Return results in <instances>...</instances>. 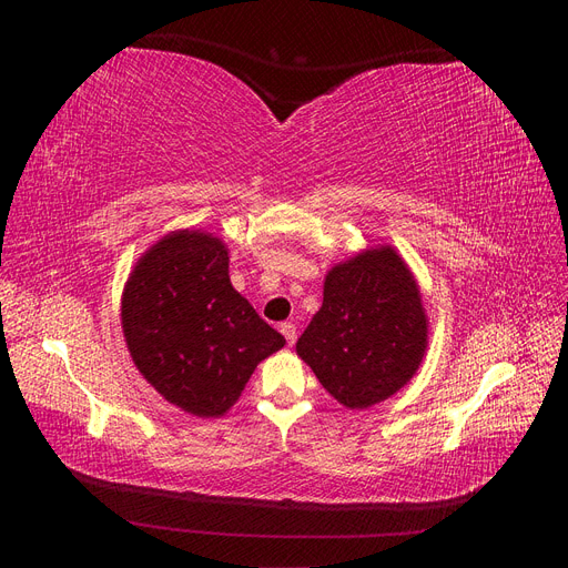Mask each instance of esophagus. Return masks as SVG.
Here are the masks:
<instances>
[{
	"label": "esophagus",
	"instance_id": "esophagus-1",
	"mask_svg": "<svg viewBox=\"0 0 568 568\" xmlns=\"http://www.w3.org/2000/svg\"><path fill=\"white\" fill-rule=\"evenodd\" d=\"M280 332L284 334V338H286V343H288V346H294V343H296V338H298V332H296V324H291V322H284V324H280Z\"/></svg>",
	"mask_w": 568,
	"mask_h": 568
}]
</instances>
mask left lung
Returning a JSON list of instances; mask_svg holds the SVG:
<instances>
[{"instance_id":"8db88e82","label":"left lung","mask_w":568,"mask_h":568,"mask_svg":"<svg viewBox=\"0 0 568 568\" xmlns=\"http://www.w3.org/2000/svg\"><path fill=\"white\" fill-rule=\"evenodd\" d=\"M428 346L419 284L388 244L336 263L322 307L296 343L320 384L348 409H367L417 374Z\"/></svg>"}]
</instances>
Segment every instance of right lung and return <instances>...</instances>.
Wrapping results in <instances>:
<instances>
[{
	"instance_id": "obj_1",
	"label": "right lung",
	"mask_w": 568,
	"mask_h": 568,
	"mask_svg": "<svg viewBox=\"0 0 568 568\" xmlns=\"http://www.w3.org/2000/svg\"><path fill=\"white\" fill-rule=\"evenodd\" d=\"M134 367L163 400L215 419L239 400L284 336L230 282V248L203 230H175L134 263L120 298Z\"/></svg>"
}]
</instances>
